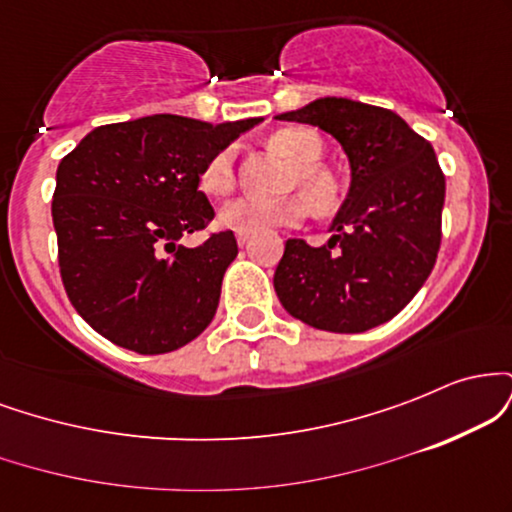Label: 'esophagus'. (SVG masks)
I'll list each match as a JSON object with an SVG mask.
<instances>
[{"label": "esophagus", "mask_w": 512, "mask_h": 512, "mask_svg": "<svg viewBox=\"0 0 512 512\" xmlns=\"http://www.w3.org/2000/svg\"><path fill=\"white\" fill-rule=\"evenodd\" d=\"M238 245H240V248H245V245H250V236H248V233H238Z\"/></svg>", "instance_id": "obj_1"}]
</instances>
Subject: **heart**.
<instances>
[{
    "instance_id": "1",
    "label": "heart",
    "mask_w": 512,
    "mask_h": 512,
    "mask_svg": "<svg viewBox=\"0 0 512 512\" xmlns=\"http://www.w3.org/2000/svg\"><path fill=\"white\" fill-rule=\"evenodd\" d=\"M272 146L298 166V173L293 175L291 185L301 187L317 211L334 209V204H337V185H334L332 175L327 170L315 166L322 158L325 146H322V139L317 137L313 129H281L272 137ZM233 185H236L233 149L216 151L204 163L202 173H199V187L211 197H223L233 190ZM307 200L301 195L284 199H233V202L221 207L219 226L236 233H248V236L272 231V228L279 226H301L310 214Z\"/></svg>"
}]
</instances>
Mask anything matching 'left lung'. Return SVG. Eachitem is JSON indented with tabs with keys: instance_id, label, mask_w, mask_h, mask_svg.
Returning <instances> with one entry per match:
<instances>
[{
	"instance_id": "1",
	"label": "left lung",
	"mask_w": 512,
	"mask_h": 512,
	"mask_svg": "<svg viewBox=\"0 0 512 512\" xmlns=\"http://www.w3.org/2000/svg\"><path fill=\"white\" fill-rule=\"evenodd\" d=\"M276 120L325 129L351 166L334 236L322 248L286 240L276 296L315 330H373L416 296L436 264L445 175L433 146L392 110L349 98H320Z\"/></svg>"
}]
</instances>
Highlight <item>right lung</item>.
I'll use <instances>...</instances> for the list:
<instances>
[{"mask_svg":"<svg viewBox=\"0 0 512 512\" xmlns=\"http://www.w3.org/2000/svg\"><path fill=\"white\" fill-rule=\"evenodd\" d=\"M262 122L151 115L88 132L60 161L52 195L64 291L105 339L154 356L199 337L236 260L233 231L197 248L178 240L214 219L199 173L216 151Z\"/></svg>","mask_w":512,"mask_h":512,"instance_id":"add662e5","label":"right lung"}]
</instances>
